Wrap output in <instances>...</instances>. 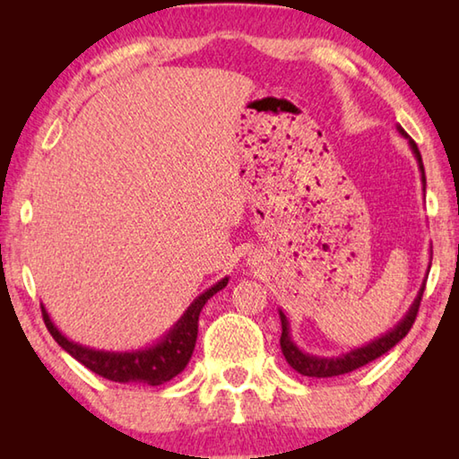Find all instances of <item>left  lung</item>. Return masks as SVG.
<instances>
[{
  "instance_id": "8db88e82",
  "label": "left lung",
  "mask_w": 459,
  "mask_h": 459,
  "mask_svg": "<svg viewBox=\"0 0 459 459\" xmlns=\"http://www.w3.org/2000/svg\"><path fill=\"white\" fill-rule=\"evenodd\" d=\"M399 134L403 137H409L407 131L403 129L401 126L397 127ZM409 145L411 150H413L415 158L419 161V169H421V180H423V190H425V169H423V161H421V153H419L417 145L413 139H409ZM423 290H425V283L421 290H419L417 298L413 301V306L409 307V312L405 314V317L394 325L391 332H386L385 336H380L377 340L368 342L367 346L362 348H354V351L342 354V356H332V359H325V356H314V354H306L301 352L298 346H295V342L291 340V333H290V322H287L285 314L279 309V317H281V340H279V344H281V352L285 356L287 364L293 370H298L299 375L304 377H316V378H328V377H338V375H346V372H352L356 368L364 367V364H368L372 360H377L378 356H383L385 352L391 351L393 346H397L399 342L407 336L411 325L415 324V317L419 312V304H421V298H423Z\"/></svg>"
}]
</instances>
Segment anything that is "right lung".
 Returning <instances> with one entry per match:
<instances>
[{"instance_id":"add662e5","label":"right lung","mask_w":459,"mask_h":459,"mask_svg":"<svg viewBox=\"0 0 459 459\" xmlns=\"http://www.w3.org/2000/svg\"><path fill=\"white\" fill-rule=\"evenodd\" d=\"M227 283L229 277H224L216 285L208 287L204 293L198 295V298L192 301L184 316L174 324V328L169 330L158 344L142 348V351L107 352L76 344V342L68 340L65 333L52 324L44 306L42 317L46 328L52 333V338L58 342V346L65 348L73 359L84 364V367L95 372V375L107 380H113V383H142L158 386L180 375L186 368V364L190 362L198 338V317L202 307H204L206 301L211 299L216 291L227 287Z\"/></svg>"}]
</instances>
